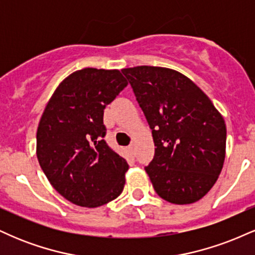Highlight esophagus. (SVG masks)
<instances>
[{
    "label": "esophagus",
    "mask_w": 255,
    "mask_h": 255,
    "mask_svg": "<svg viewBox=\"0 0 255 255\" xmlns=\"http://www.w3.org/2000/svg\"><path fill=\"white\" fill-rule=\"evenodd\" d=\"M134 148H135V145H134V144H130L129 146H128V150H129L130 153H133Z\"/></svg>",
    "instance_id": "1"
}]
</instances>
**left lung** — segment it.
Returning <instances> with one entry per match:
<instances>
[{
	"label": "left lung",
	"instance_id": "1",
	"mask_svg": "<svg viewBox=\"0 0 255 255\" xmlns=\"http://www.w3.org/2000/svg\"><path fill=\"white\" fill-rule=\"evenodd\" d=\"M152 129L154 157L145 168L154 191L176 205L200 200L223 168V116L191 79L164 67L122 69Z\"/></svg>",
	"mask_w": 255,
	"mask_h": 255
}]
</instances>
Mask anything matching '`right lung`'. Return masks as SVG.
Here are the masks:
<instances>
[{
    "instance_id": "obj_1",
    "label": "right lung",
    "mask_w": 255,
    "mask_h": 255,
    "mask_svg": "<svg viewBox=\"0 0 255 255\" xmlns=\"http://www.w3.org/2000/svg\"><path fill=\"white\" fill-rule=\"evenodd\" d=\"M127 85L118 69H80L58 85L40 118V168L51 186L78 206H102L124 191L128 164L103 139V115Z\"/></svg>"
}]
</instances>
